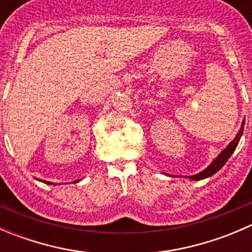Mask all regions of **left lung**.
Wrapping results in <instances>:
<instances>
[{
  "instance_id": "1",
  "label": "left lung",
  "mask_w": 252,
  "mask_h": 252,
  "mask_svg": "<svg viewBox=\"0 0 252 252\" xmlns=\"http://www.w3.org/2000/svg\"><path fill=\"white\" fill-rule=\"evenodd\" d=\"M244 124H245V121L243 122V126H241V129L239 130L238 135L235 136V139L230 142L229 145H228L227 147H225L224 150H223L222 152L220 154V156L217 157V158L215 159V161L212 162V163L210 164V166L207 167V168L204 169V171L201 172V173L199 174H195V175H191V177H189L190 179H194V180H201V179H205V178L207 177H211V175H213L216 173V172L220 171V168H222L223 166H224L225 162L228 161V158H229L230 156H232V154L234 152V150L236 149V146H238L239 144V140H240L241 135H243V130H244Z\"/></svg>"
}]
</instances>
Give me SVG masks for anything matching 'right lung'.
I'll list each match as a JSON object with an SVG mask.
<instances>
[{
    "instance_id": "right-lung-1",
    "label": "right lung",
    "mask_w": 252,
    "mask_h": 252,
    "mask_svg": "<svg viewBox=\"0 0 252 252\" xmlns=\"http://www.w3.org/2000/svg\"><path fill=\"white\" fill-rule=\"evenodd\" d=\"M45 183H46V184H51V183H48V182H45Z\"/></svg>"
}]
</instances>
